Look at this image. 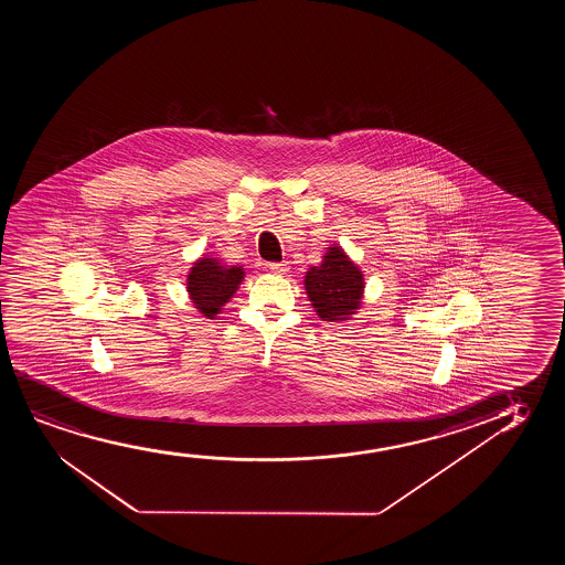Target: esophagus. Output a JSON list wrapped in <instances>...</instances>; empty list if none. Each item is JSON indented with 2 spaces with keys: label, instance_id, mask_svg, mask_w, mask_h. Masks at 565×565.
I'll return each instance as SVG.
<instances>
[{
  "label": "esophagus",
  "instance_id": "esophagus-1",
  "mask_svg": "<svg viewBox=\"0 0 565 565\" xmlns=\"http://www.w3.org/2000/svg\"><path fill=\"white\" fill-rule=\"evenodd\" d=\"M271 274H286L289 270V264L287 263H270L266 266Z\"/></svg>",
  "mask_w": 565,
  "mask_h": 565
}]
</instances>
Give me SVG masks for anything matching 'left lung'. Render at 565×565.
Segmentation results:
<instances>
[{"label":"left lung","mask_w":565,"mask_h":565,"mask_svg":"<svg viewBox=\"0 0 565 565\" xmlns=\"http://www.w3.org/2000/svg\"><path fill=\"white\" fill-rule=\"evenodd\" d=\"M305 287L318 317L328 322L348 320L361 305L363 274L340 247H332L324 263L307 271Z\"/></svg>","instance_id":"left-lung-1"}]
</instances>
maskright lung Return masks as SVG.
<instances>
[{"label": "right lung", "mask_w": 565, "mask_h": 565, "mask_svg": "<svg viewBox=\"0 0 565 565\" xmlns=\"http://www.w3.org/2000/svg\"><path fill=\"white\" fill-rule=\"evenodd\" d=\"M243 276L241 266H222L216 258H201L186 278V291L204 317L214 318L237 291Z\"/></svg>", "instance_id": "add662e5"}]
</instances>
